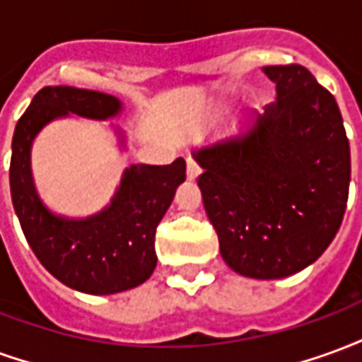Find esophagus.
I'll use <instances>...</instances> for the list:
<instances>
[{
  "label": "esophagus",
  "mask_w": 362,
  "mask_h": 362,
  "mask_svg": "<svg viewBox=\"0 0 362 362\" xmlns=\"http://www.w3.org/2000/svg\"><path fill=\"white\" fill-rule=\"evenodd\" d=\"M186 174H188L189 180H196L197 176L202 174V168H199V165H197L194 158H188V160H186Z\"/></svg>",
  "instance_id": "esophagus-1"
}]
</instances>
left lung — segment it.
Instances as JSON below:
<instances>
[{
	"label": "left lung",
	"instance_id": "obj_1",
	"mask_svg": "<svg viewBox=\"0 0 362 362\" xmlns=\"http://www.w3.org/2000/svg\"><path fill=\"white\" fill-rule=\"evenodd\" d=\"M277 100L244 134L194 153L197 186L230 269L281 279L314 264L341 227L349 139L334 95L306 67L267 66Z\"/></svg>",
	"mask_w": 362,
	"mask_h": 362
}]
</instances>
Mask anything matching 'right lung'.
<instances>
[{"label":"right lung","instance_id":"1","mask_svg":"<svg viewBox=\"0 0 362 362\" xmlns=\"http://www.w3.org/2000/svg\"><path fill=\"white\" fill-rule=\"evenodd\" d=\"M119 110L122 103L106 93L44 87L13 134L9 184L27 243L56 279L87 295H114L149 279L157 266L155 233L176 188L186 180V160L176 158L165 166L132 165L124 170L110 205L85 219H69L52 213L38 196L30 170V147L52 119L69 114L108 119Z\"/></svg>","mask_w":362,"mask_h":362}]
</instances>
